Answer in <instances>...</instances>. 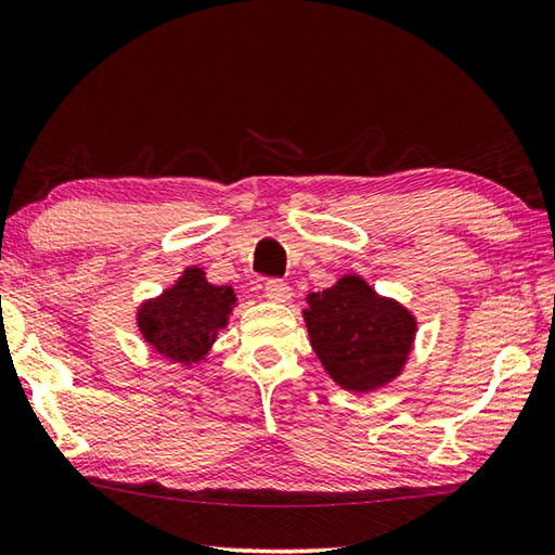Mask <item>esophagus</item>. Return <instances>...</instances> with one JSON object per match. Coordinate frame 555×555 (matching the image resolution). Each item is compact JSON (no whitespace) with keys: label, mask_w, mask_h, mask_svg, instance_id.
<instances>
[{"label":"esophagus","mask_w":555,"mask_h":555,"mask_svg":"<svg viewBox=\"0 0 555 555\" xmlns=\"http://www.w3.org/2000/svg\"><path fill=\"white\" fill-rule=\"evenodd\" d=\"M263 292H266V297L270 301H278V305H282V301H289V297H292V287L287 285L285 280H280V278L266 280Z\"/></svg>","instance_id":"34e87169"}]
</instances>
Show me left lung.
Wrapping results in <instances>:
<instances>
[{
    "mask_svg": "<svg viewBox=\"0 0 555 555\" xmlns=\"http://www.w3.org/2000/svg\"><path fill=\"white\" fill-rule=\"evenodd\" d=\"M305 321L311 348L331 379L348 391H372L401 374L415 338L413 313L379 297L358 275L311 292Z\"/></svg>",
    "mask_w": 555,
    "mask_h": 555,
    "instance_id": "left-lung-1",
    "label": "left lung"
}]
</instances>
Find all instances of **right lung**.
<instances>
[{"label": "right lung", "mask_w": 555, "mask_h": 555, "mask_svg": "<svg viewBox=\"0 0 555 555\" xmlns=\"http://www.w3.org/2000/svg\"><path fill=\"white\" fill-rule=\"evenodd\" d=\"M236 301L229 285H210L203 268H188L162 297L144 301L138 311V326L156 352L173 362L203 360L227 326Z\"/></svg>", "instance_id": "1"}]
</instances>
